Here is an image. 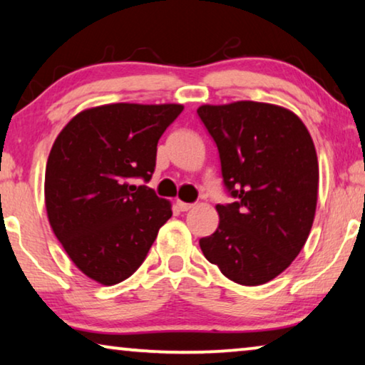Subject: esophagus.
<instances>
[{
    "instance_id": "esophagus-1",
    "label": "esophagus",
    "mask_w": 365,
    "mask_h": 365,
    "mask_svg": "<svg viewBox=\"0 0 365 365\" xmlns=\"http://www.w3.org/2000/svg\"><path fill=\"white\" fill-rule=\"evenodd\" d=\"M176 207L181 212H187V210H190L194 207V204H187V202H182V200H178L176 202Z\"/></svg>"
}]
</instances>
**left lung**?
<instances>
[{
	"instance_id": "obj_1",
	"label": "left lung",
	"mask_w": 365,
	"mask_h": 365,
	"mask_svg": "<svg viewBox=\"0 0 365 365\" xmlns=\"http://www.w3.org/2000/svg\"><path fill=\"white\" fill-rule=\"evenodd\" d=\"M220 155L235 202L218 204V228L200 238L204 256L241 285L266 284L299 256L318 199V160L299 117L255 101L197 109Z\"/></svg>"
}]
</instances>
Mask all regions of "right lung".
I'll return each mask as SVG.
<instances>
[{
	"instance_id": "right-lung-1",
	"label": "right lung",
	"mask_w": 365,
	"mask_h": 365,
	"mask_svg": "<svg viewBox=\"0 0 365 365\" xmlns=\"http://www.w3.org/2000/svg\"><path fill=\"white\" fill-rule=\"evenodd\" d=\"M181 104H106L76 114L58 133L46 168V209L55 237L75 266L103 285L130 277L170 200L148 186L156 145Z\"/></svg>"
}]
</instances>
